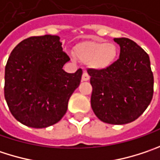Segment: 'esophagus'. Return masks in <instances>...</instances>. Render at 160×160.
<instances>
[{
	"label": "esophagus",
	"instance_id": "1",
	"mask_svg": "<svg viewBox=\"0 0 160 160\" xmlns=\"http://www.w3.org/2000/svg\"><path fill=\"white\" fill-rule=\"evenodd\" d=\"M90 79V76H89V74L86 73V71L84 72V74L82 75V81H88Z\"/></svg>",
	"mask_w": 160,
	"mask_h": 160
}]
</instances>
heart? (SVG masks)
I'll use <instances>...</instances> for the list:
<instances>
[{"label": "heart", "instance_id": "obj_1", "mask_svg": "<svg viewBox=\"0 0 160 160\" xmlns=\"http://www.w3.org/2000/svg\"><path fill=\"white\" fill-rule=\"evenodd\" d=\"M76 57L91 68L103 70L108 68L118 55V48L114 43L101 41H86L78 43L74 48Z\"/></svg>", "mask_w": 160, "mask_h": 160}]
</instances>
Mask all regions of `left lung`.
Returning a JSON list of instances; mask_svg holds the SVG:
<instances>
[{"label":"left lung","instance_id":"8db88e82","mask_svg":"<svg viewBox=\"0 0 160 160\" xmlns=\"http://www.w3.org/2000/svg\"><path fill=\"white\" fill-rule=\"evenodd\" d=\"M119 58L106 69H88L93 91L91 107L101 121L128 124L138 118L150 104L154 76L149 56L134 41L115 38Z\"/></svg>","mask_w":160,"mask_h":160}]
</instances>
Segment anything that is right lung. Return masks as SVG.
<instances>
[{
    "mask_svg": "<svg viewBox=\"0 0 160 160\" xmlns=\"http://www.w3.org/2000/svg\"><path fill=\"white\" fill-rule=\"evenodd\" d=\"M56 35L32 36L12 51L5 66L4 97L14 118L43 128L62 119L83 71L64 72L70 57Z\"/></svg>",
    "mask_w": 160,
    "mask_h": 160,
    "instance_id": "obj_1",
    "label": "right lung"
}]
</instances>
